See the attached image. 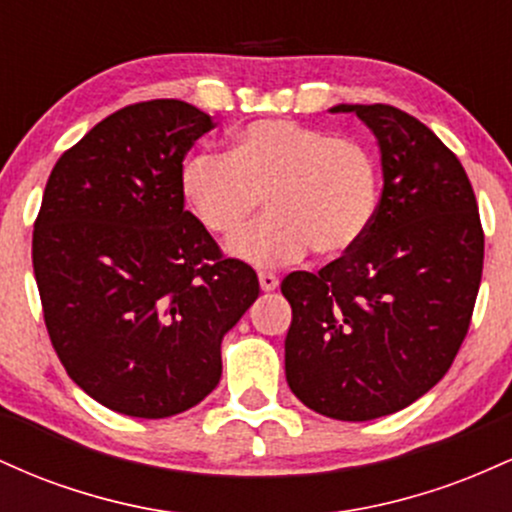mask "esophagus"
<instances>
[{
    "instance_id": "1",
    "label": "esophagus",
    "mask_w": 512,
    "mask_h": 512,
    "mask_svg": "<svg viewBox=\"0 0 512 512\" xmlns=\"http://www.w3.org/2000/svg\"><path fill=\"white\" fill-rule=\"evenodd\" d=\"M257 279H260V289L262 291H274L276 286H279V276L272 274V272H260V274H257Z\"/></svg>"
}]
</instances>
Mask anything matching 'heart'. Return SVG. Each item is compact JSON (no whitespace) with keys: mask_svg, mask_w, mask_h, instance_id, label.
<instances>
[{"mask_svg":"<svg viewBox=\"0 0 512 512\" xmlns=\"http://www.w3.org/2000/svg\"><path fill=\"white\" fill-rule=\"evenodd\" d=\"M182 195L211 236L231 240L267 204L269 216L233 245L257 267L349 255L373 228L383 166L373 146L291 120H255L231 154H195L182 168Z\"/></svg>","mask_w":512,"mask_h":512,"instance_id":"1","label":"heart"}]
</instances>
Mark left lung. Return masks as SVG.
<instances>
[{
  "label": "left lung",
  "mask_w": 512,
  "mask_h": 512,
  "mask_svg": "<svg viewBox=\"0 0 512 512\" xmlns=\"http://www.w3.org/2000/svg\"><path fill=\"white\" fill-rule=\"evenodd\" d=\"M378 137L383 195L373 228L320 272H291L286 383L305 407L370 421L409 407L448 373L467 337L484 228L460 158L392 105H337Z\"/></svg>",
  "instance_id": "left-lung-1"
}]
</instances>
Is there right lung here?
I'll return each instance as SVG.
<instances>
[{
	"mask_svg": "<svg viewBox=\"0 0 512 512\" xmlns=\"http://www.w3.org/2000/svg\"><path fill=\"white\" fill-rule=\"evenodd\" d=\"M211 127L173 98L117 110L60 156L33 223L52 349L86 395L137 419L202 402L223 334L260 296L185 209L182 161Z\"/></svg>",
	"mask_w": 512,
	"mask_h": 512,
	"instance_id": "obj_1",
	"label": "right lung"
}]
</instances>
